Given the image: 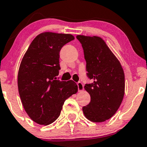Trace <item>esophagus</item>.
I'll list each match as a JSON object with an SVG mask.
<instances>
[{"label": "esophagus", "instance_id": "1", "mask_svg": "<svg viewBox=\"0 0 147 147\" xmlns=\"http://www.w3.org/2000/svg\"><path fill=\"white\" fill-rule=\"evenodd\" d=\"M77 86H78V91L81 92L83 91L84 90V85L81 82H78L77 83Z\"/></svg>", "mask_w": 147, "mask_h": 147}]
</instances>
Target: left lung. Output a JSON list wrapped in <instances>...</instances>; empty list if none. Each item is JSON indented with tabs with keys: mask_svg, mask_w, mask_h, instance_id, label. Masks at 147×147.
Listing matches in <instances>:
<instances>
[{
	"mask_svg": "<svg viewBox=\"0 0 147 147\" xmlns=\"http://www.w3.org/2000/svg\"><path fill=\"white\" fill-rule=\"evenodd\" d=\"M82 45L87 76L93 82L84 88L90 102L83 107L85 117L93 122H102L113 117L125 95V74L120 62L98 36L77 35Z\"/></svg>",
	"mask_w": 147,
	"mask_h": 147,
	"instance_id": "obj_1",
	"label": "left lung"
}]
</instances>
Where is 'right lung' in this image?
I'll use <instances>...</instances> for the list:
<instances>
[{"label": "right lung", "instance_id": "right-lung-1", "mask_svg": "<svg viewBox=\"0 0 147 147\" xmlns=\"http://www.w3.org/2000/svg\"><path fill=\"white\" fill-rule=\"evenodd\" d=\"M74 40L70 34L41 33L31 42L21 61L18 74L20 97L27 114L39 125L54 122L64 101L78 92V86L72 80H56L60 70V50Z\"/></svg>", "mask_w": 147, "mask_h": 147}]
</instances>
